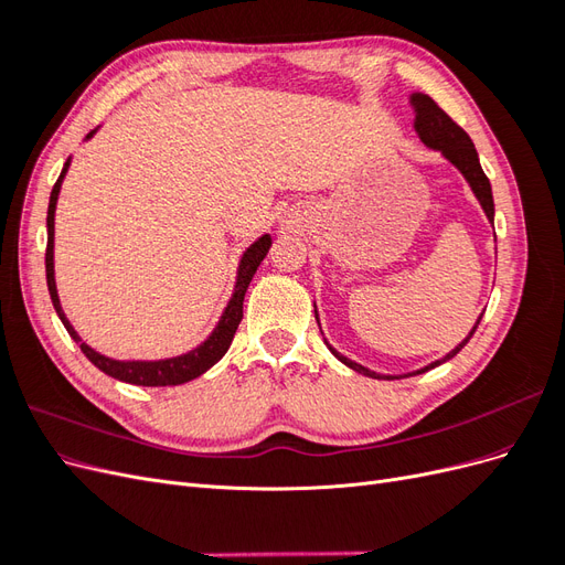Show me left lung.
Here are the masks:
<instances>
[{
    "instance_id": "obj_1",
    "label": "left lung",
    "mask_w": 565,
    "mask_h": 565,
    "mask_svg": "<svg viewBox=\"0 0 565 565\" xmlns=\"http://www.w3.org/2000/svg\"><path fill=\"white\" fill-rule=\"evenodd\" d=\"M409 106L415 108V131H417V136L422 139V143H424L426 148L438 150L443 158H446L450 164H455V167L459 169V174L467 179V183L471 185V191H473L476 200L481 202V207H483L488 221L492 224V221H494L492 188H490L488 177L483 174L481 162H478V152H476V148H473V143H471V139H469V134H467L465 129H461L459 125H455L452 119L446 115V110H440V108L436 106V100L429 98L426 94H413V96H409ZM481 318H483V313L478 316V320H476V324L471 328V332H469L465 339H461L459 344H457L450 353L443 355L440 361H434V363L424 365V367H419V370H415V372H407V374H380V372H372V370H367L365 365L355 363V361H351V358H347V355H341L339 351H334V349L328 344V341H324V344H328V349L332 351V355L337 358V361H341L347 367H351V370H355V372L365 374V377H372V380H401V377H413V374H422V372H426V370H434V367H438L440 363H446V361H450V358H455L461 349L467 347V341L473 337V332H476V328H478V322H481Z\"/></svg>"
}]
</instances>
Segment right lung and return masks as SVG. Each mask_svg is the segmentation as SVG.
<instances>
[{"label":"right lung","instance_id":"1","mask_svg":"<svg viewBox=\"0 0 565 565\" xmlns=\"http://www.w3.org/2000/svg\"><path fill=\"white\" fill-rule=\"evenodd\" d=\"M96 134L89 131L87 141ZM67 167H71V158L63 164V172L51 191L49 198V212H46V285H49V295H51V303L61 318V322L65 324L67 334H71L82 353L89 358V361L100 370L106 372L108 377L127 382V384H136V386H179L191 382L200 374L207 372L212 365H216L221 358L226 355L233 334L237 330V324L243 320V301H245V292L254 278L256 268L264 262V256L270 249V235H262L259 241L254 245H249L245 249V254L241 256V264H237V276H235V285H233V295L226 303L224 313H221L216 328L212 330V334L198 344L193 351L174 355V358H162V361H115V358H108L104 353L94 351L89 344H84L82 337L75 332V328L71 324V320L65 318L63 306L58 299V289H56V276H54V216H56V202H58V193H61V183L67 174Z\"/></svg>","mask_w":565,"mask_h":565}]
</instances>
